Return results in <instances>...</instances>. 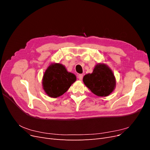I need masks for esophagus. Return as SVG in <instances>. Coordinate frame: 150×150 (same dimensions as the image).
Returning a JSON list of instances; mask_svg holds the SVG:
<instances>
[{"label":"esophagus","instance_id":"obj_1","mask_svg":"<svg viewBox=\"0 0 150 150\" xmlns=\"http://www.w3.org/2000/svg\"><path fill=\"white\" fill-rule=\"evenodd\" d=\"M78 78L79 80L81 81V80L83 79V75L81 74H78Z\"/></svg>","mask_w":150,"mask_h":150}]
</instances>
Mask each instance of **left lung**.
Wrapping results in <instances>:
<instances>
[{
  "label": "left lung",
  "instance_id": "left-lung-1",
  "mask_svg": "<svg viewBox=\"0 0 150 150\" xmlns=\"http://www.w3.org/2000/svg\"><path fill=\"white\" fill-rule=\"evenodd\" d=\"M84 84L98 96H107L114 90L116 85L115 77L106 65L99 64L91 74L84 76Z\"/></svg>",
  "mask_w": 150,
  "mask_h": 150
}]
</instances>
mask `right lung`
<instances>
[{"mask_svg": "<svg viewBox=\"0 0 150 150\" xmlns=\"http://www.w3.org/2000/svg\"><path fill=\"white\" fill-rule=\"evenodd\" d=\"M76 80L74 74L68 72L64 66L56 63L49 66L45 72L43 89L49 96L57 98L65 93Z\"/></svg>", "mask_w": 150, "mask_h": 150, "instance_id": "right-lung-1", "label": "right lung"}]
</instances>
